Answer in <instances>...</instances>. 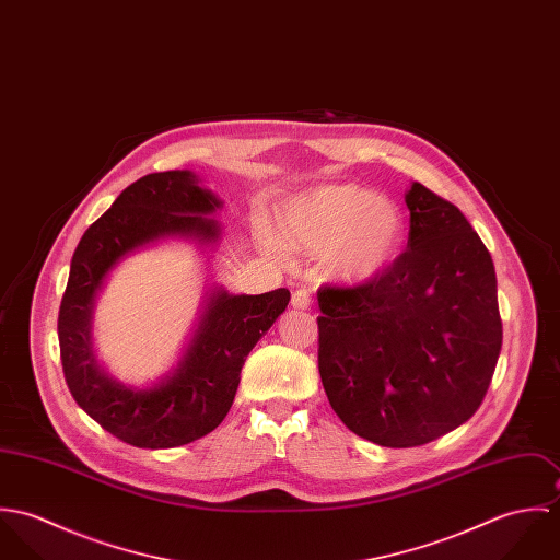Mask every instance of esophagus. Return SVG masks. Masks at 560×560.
Wrapping results in <instances>:
<instances>
[{"mask_svg":"<svg viewBox=\"0 0 560 560\" xmlns=\"http://www.w3.org/2000/svg\"><path fill=\"white\" fill-rule=\"evenodd\" d=\"M291 304H293V308H300V311L308 308V306L313 304L311 291H308V289H298V291L293 293V298H291Z\"/></svg>","mask_w":560,"mask_h":560,"instance_id":"obj_1","label":"esophagus"}]
</instances>
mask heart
<instances>
[{"mask_svg":"<svg viewBox=\"0 0 560 560\" xmlns=\"http://www.w3.org/2000/svg\"><path fill=\"white\" fill-rule=\"evenodd\" d=\"M282 241L302 252H329V271L360 284L386 271L405 243L397 205L360 185L320 187L291 200L278 220Z\"/></svg>","mask_w":560,"mask_h":560,"instance_id":"obj_1","label":"heart"}]
</instances>
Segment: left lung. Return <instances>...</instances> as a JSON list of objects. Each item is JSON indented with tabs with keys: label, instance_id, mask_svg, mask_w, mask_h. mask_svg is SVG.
Returning <instances> with one entry per match:
<instances>
[{
	"label": "left lung",
	"instance_id": "8db88e82",
	"mask_svg": "<svg viewBox=\"0 0 560 560\" xmlns=\"http://www.w3.org/2000/svg\"><path fill=\"white\" fill-rule=\"evenodd\" d=\"M407 249L377 278L320 287L319 373L355 435L409 448L475 416L502 347L493 260L466 215L420 183Z\"/></svg>",
	"mask_w": 560,
	"mask_h": 560
}]
</instances>
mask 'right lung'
Returning a JSON list of instances; mask_svg holds the SVG:
<instances>
[{
    "instance_id": "right-lung-1",
    "label": "right lung",
    "mask_w": 560,
    "mask_h": 560,
    "mask_svg": "<svg viewBox=\"0 0 560 560\" xmlns=\"http://www.w3.org/2000/svg\"><path fill=\"white\" fill-rule=\"evenodd\" d=\"M220 207L222 200L200 187L189 170L147 174L83 233L73 254L58 317L65 380L81 409L131 446L172 448L211 433L235 400L247 353L291 300L287 289L262 295L211 293L178 366L153 388H127L96 366L90 319L112 267L165 237L218 240V222L205 215Z\"/></svg>"
}]
</instances>
